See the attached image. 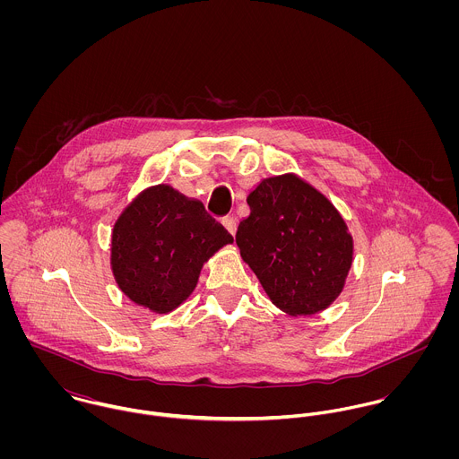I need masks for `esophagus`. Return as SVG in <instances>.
Instances as JSON below:
<instances>
[{"mask_svg": "<svg viewBox=\"0 0 459 459\" xmlns=\"http://www.w3.org/2000/svg\"><path fill=\"white\" fill-rule=\"evenodd\" d=\"M222 224H224V228H226L231 235H235V231H237V217L226 215V217H222Z\"/></svg>", "mask_w": 459, "mask_h": 459, "instance_id": "esophagus-1", "label": "esophagus"}]
</instances>
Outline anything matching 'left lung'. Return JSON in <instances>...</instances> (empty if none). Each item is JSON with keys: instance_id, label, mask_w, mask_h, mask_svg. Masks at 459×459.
Masks as SVG:
<instances>
[{"instance_id": "8db88e82", "label": "left lung", "mask_w": 459, "mask_h": 459, "mask_svg": "<svg viewBox=\"0 0 459 459\" xmlns=\"http://www.w3.org/2000/svg\"><path fill=\"white\" fill-rule=\"evenodd\" d=\"M247 203L251 213L235 240L270 300L293 316L325 309L341 293L353 256L339 212L295 175L264 178Z\"/></svg>"}]
</instances>
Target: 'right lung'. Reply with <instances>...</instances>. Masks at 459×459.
Masks as SVG:
<instances>
[{
	"label": "right lung",
	"mask_w": 459,
	"mask_h": 459,
	"mask_svg": "<svg viewBox=\"0 0 459 459\" xmlns=\"http://www.w3.org/2000/svg\"><path fill=\"white\" fill-rule=\"evenodd\" d=\"M231 242L201 201L157 186L135 197L117 221L113 273L132 302L169 313L196 288L203 263Z\"/></svg>",
	"instance_id": "obj_1"
}]
</instances>
